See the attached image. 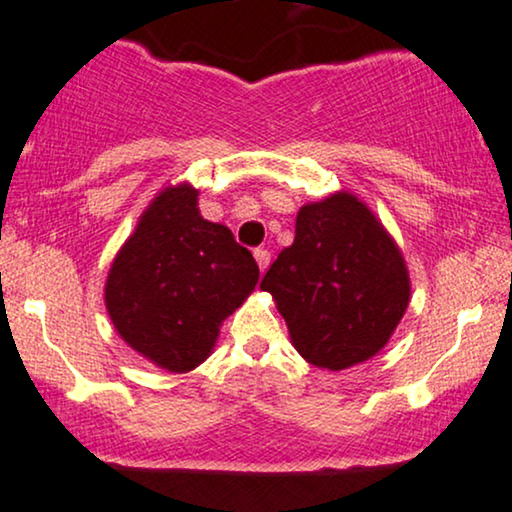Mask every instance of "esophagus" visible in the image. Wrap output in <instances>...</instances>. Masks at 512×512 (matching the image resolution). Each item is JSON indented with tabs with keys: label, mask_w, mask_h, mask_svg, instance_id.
I'll use <instances>...</instances> for the list:
<instances>
[{
	"label": "esophagus",
	"mask_w": 512,
	"mask_h": 512,
	"mask_svg": "<svg viewBox=\"0 0 512 512\" xmlns=\"http://www.w3.org/2000/svg\"><path fill=\"white\" fill-rule=\"evenodd\" d=\"M255 260H257V267H260V271L264 274V271L269 269V262H271V255H269V250H264V248H257L255 250Z\"/></svg>",
	"instance_id": "esophagus-1"
}]
</instances>
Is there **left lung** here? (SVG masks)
Here are the masks:
<instances>
[{"label": "left lung", "mask_w": 512, "mask_h": 512, "mask_svg": "<svg viewBox=\"0 0 512 512\" xmlns=\"http://www.w3.org/2000/svg\"><path fill=\"white\" fill-rule=\"evenodd\" d=\"M260 288L276 300L297 352L328 371L375 357L411 297L397 243L347 191L300 208L295 241Z\"/></svg>", "instance_id": "obj_1"}]
</instances>
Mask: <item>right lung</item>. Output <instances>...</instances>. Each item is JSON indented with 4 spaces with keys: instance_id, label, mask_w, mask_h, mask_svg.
Masks as SVG:
<instances>
[{
    "instance_id": "right-lung-1",
    "label": "right lung",
    "mask_w": 512,
    "mask_h": 512,
    "mask_svg": "<svg viewBox=\"0 0 512 512\" xmlns=\"http://www.w3.org/2000/svg\"><path fill=\"white\" fill-rule=\"evenodd\" d=\"M260 267L224 224L198 212V191L170 186L141 215L106 281V309L141 357L186 373L210 357L219 326L255 290Z\"/></svg>"
}]
</instances>
